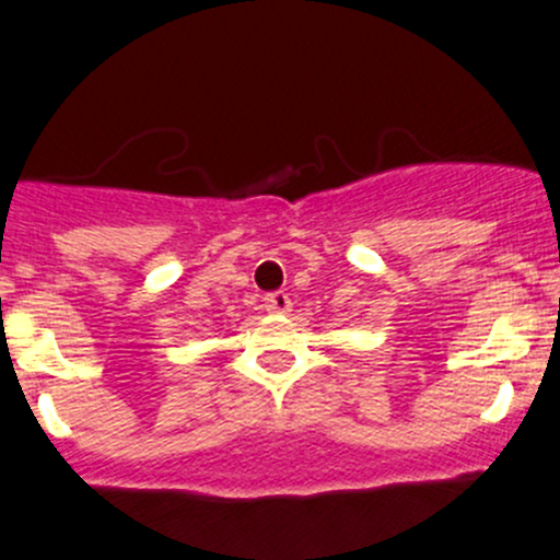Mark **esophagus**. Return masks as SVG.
<instances>
[{
    "mask_svg": "<svg viewBox=\"0 0 560 560\" xmlns=\"http://www.w3.org/2000/svg\"><path fill=\"white\" fill-rule=\"evenodd\" d=\"M262 306L268 314H287L292 312V301L287 292H268V295L262 298Z\"/></svg>",
    "mask_w": 560,
    "mask_h": 560,
    "instance_id": "34e87169",
    "label": "esophagus"
}]
</instances>
